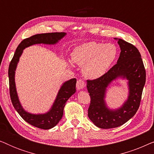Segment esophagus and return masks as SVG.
<instances>
[{
    "label": "esophagus",
    "mask_w": 154,
    "mask_h": 154,
    "mask_svg": "<svg viewBox=\"0 0 154 154\" xmlns=\"http://www.w3.org/2000/svg\"><path fill=\"white\" fill-rule=\"evenodd\" d=\"M85 87V81H83V80L82 79H79L77 81V83H76V88L78 90H81V89H83Z\"/></svg>",
    "instance_id": "obj_1"
}]
</instances>
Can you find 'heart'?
<instances>
[{
	"mask_svg": "<svg viewBox=\"0 0 154 154\" xmlns=\"http://www.w3.org/2000/svg\"><path fill=\"white\" fill-rule=\"evenodd\" d=\"M116 48L112 44L89 42L78 46L71 54L73 62L83 66V72L88 79H98L104 74L115 60Z\"/></svg>",
	"mask_w": 154,
	"mask_h": 154,
	"instance_id": "b5f03b06",
	"label": "heart"
}]
</instances>
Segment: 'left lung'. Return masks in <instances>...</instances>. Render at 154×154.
I'll return each instance as SVG.
<instances>
[{
    "mask_svg": "<svg viewBox=\"0 0 154 154\" xmlns=\"http://www.w3.org/2000/svg\"><path fill=\"white\" fill-rule=\"evenodd\" d=\"M117 40L121 48L117 64L101 77L87 81L91 100L88 117L94 125L103 129L119 127L134 116L140 107L146 82V71L137 48L123 40ZM119 77L128 81L129 95L121 108L111 110L105 104V93L109 84Z\"/></svg>",
    "mask_w": 154,
    "mask_h": 154,
    "instance_id": "1",
    "label": "left lung"
}]
</instances>
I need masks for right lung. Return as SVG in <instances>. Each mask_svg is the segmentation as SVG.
<instances>
[{"label":"right lung","mask_w":154,"mask_h":154,"mask_svg":"<svg viewBox=\"0 0 154 154\" xmlns=\"http://www.w3.org/2000/svg\"><path fill=\"white\" fill-rule=\"evenodd\" d=\"M66 33L64 32H54L40 33L23 40L17 48L16 51L12 57L9 65L8 69V76H9L10 85V95L12 105L14 108L17 111L20 116L25 121L34 126L35 128H41L43 130H48L53 128L59 121L62 119L64 111V107L66 104V101L75 92V83L76 79H72L65 82L61 87L57 96L54 101L52 108L48 113L44 114H31L26 111L21 106L19 101L17 94L16 91L15 83H14V73L17 64L19 62L20 57L22 54L23 50L29 46L34 44H55L62 39Z\"/></svg>","instance_id":"1"}]
</instances>
